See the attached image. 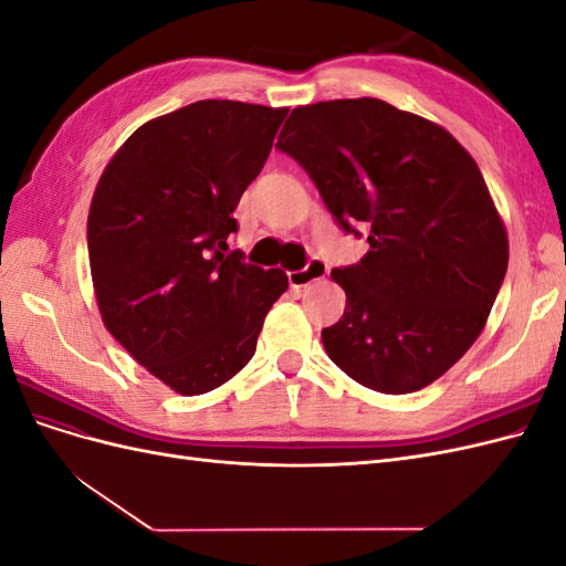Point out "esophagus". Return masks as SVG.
I'll use <instances>...</instances> for the list:
<instances>
[{
	"instance_id": "esophagus-1",
	"label": "esophagus",
	"mask_w": 566,
	"mask_h": 566,
	"mask_svg": "<svg viewBox=\"0 0 566 566\" xmlns=\"http://www.w3.org/2000/svg\"><path fill=\"white\" fill-rule=\"evenodd\" d=\"M325 276H328V264L321 262V260H312L304 269L290 271L287 281L293 287H306V285H312V283L325 279Z\"/></svg>"
}]
</instances>
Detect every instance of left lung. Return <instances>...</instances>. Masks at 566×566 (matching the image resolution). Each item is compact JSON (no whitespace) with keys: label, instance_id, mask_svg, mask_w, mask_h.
Listing matches in <instances>:
<instances>
[{"label":"left lung","instance_id":"left-lung-1","mask_svg":"<svg viewBox=\"0 0 566 566\" xmlns=\"http://www.w3.org/2000/svg\"><path fill=\"white\" fill-rule=\"evenodd\" d=\"M276 148L342 229L368 227L361 262L331 273L347 295L321 333L331 361L382 394L432 385L482 335L507 271V231L474 158L441 125L368 96L295 108Z\"/></svg>","mask_w":566,"mask_h":566}]
</instances>
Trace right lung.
<instances>
[{"mask_svg": "<svg viewBox=\"0 0 566 566\" xmlns=\"http://www.w3.org/2000/svg\"><path fill=\"white\" fill-rule=\"evenodd\" d=\"M287 108L196 101L148 119L101 175L87 219L101 321L184 397L229 382L285 290L281 269L229 252L231 217Z\"/></svg>", "mask_w": 566, "mask_h": 566, "instance_id": "add662e5", "label": "right lung"}]
</instances>
